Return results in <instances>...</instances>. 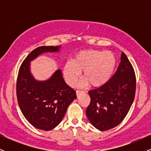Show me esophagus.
<instances>
[{
  "label": "esophagus",
  "instance_id": "34e87169",
  "mask_svg": "<svg viewBox=\"0 0 151 151\" xmlns=\"http://www.w3.org/2000/svg\"><path fill=\"white\" fill-rule=\"evenodd\" d=\"M84 92V91H81V90H77V91H76V94H77V96H79V95L81 94V93H82Z\"/></svg>",
  "mask_w": 151,
  "mask_h": 151
}]
</instances>
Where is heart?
I'll list each match as a JSON object with an SVG mask.
<instances>
[{
  "label": "heart",
  "instance_id": "heart-1",
  "mask_svg": "<svg viewBox=\"0 0 151 151\" xmlns=\"http://www.w3.org/2000/svg\"><path fill=\"white\" fill-rule=\"evenodd\" d=\"M116 67V57L112 52L81 50L74 55L72 62L65 64L63 74L67 84L74 86L83 72L86 83L92 87H100L111 80Z\"/></svg>",
  "mask_w": 151,
  "mask_h": 151
}]
</instances>
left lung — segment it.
Wrapping results in <instances>:
<instances>
[{
  "label": "left lung",
  "instance_id": "8db88e82",
  "mask_svg": "<svg viewBox=\"0 0 151 151\" xmlns=\"http://www.w3.org/2000/svg\"><path fill=\"white\" fill-rule=\"evenodd\" d=\"M136 79L131 63L124 52L116 72L105 85L90 90L86 116L100 131H107L125 119L136 93Z\"/></svg>",
  "mask_w": 151,
  "mask_h": 151
}]
</instances>
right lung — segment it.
Wrapping results in <instances>:
<instances>
[{"instance_id":"1","label":"right lung","mask_w":151,"mask_h":151,"mask_svg":"<svg viewBox=\"0 0 151 151\" xmlns=\"http://www.w3.org/2000/svg\"><path fill=\"white\" fill-rule=\"evenodd\" d=\"M60 46H41L32 50L20 65L16 82L18 105L27 121L34 127L50 131L61 122L67 107L77 98L67 85L60 70L44 81H36L30 72V62L40 54L58 52Z\"/></svg>"}]
</instances>
